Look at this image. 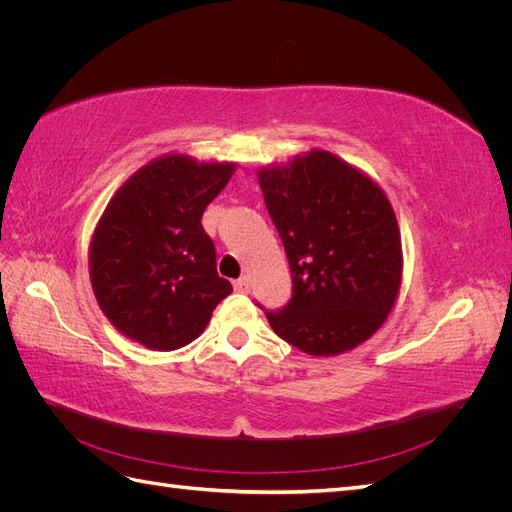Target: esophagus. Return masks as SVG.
Returning <instances> with one entry per match:
<instances>
[{"instance_id": "34e87169", "label": "esophagus", "mask_w": 512, "mask_h": 512, "mask_svg": "<svg viewBox=\"0 0 512 512\" xmlns=\"http://www.w3.org/2000/svg\"><path fill=\"white\" fill-rule=\"evenodd\" d=\"M235 290H237V292H247V290H250V277L241 275L239 280L235 282Z\"/></svg>"}]
</instances>
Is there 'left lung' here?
<instances>
[{
    "instance_id": "obj_1",
    "label": "left lung",
    "mask_w": 512,
    "mask_h": 512,
    "mask_svg": "<svg viewBox=\"0 0 512 512\" xmlns=\"http://www.w3.org/2000/svg\"><path fill=\"white\" fill-rule=\"evenodd\" d=\"M258 183L292 275L290 301L265 312L271 329L314 356L359 346L382 327L401 284L389 198L329 151L260 170Z\"/></svg>"
}]
</instances>
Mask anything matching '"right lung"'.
Segmentation results:
<instances>
[{
    "instance_id": "add662e5",
    "label": "right lung",
    "mask_w": 512,
    "mask_h": 512,
    "mask_svg": "<svg viewBox=\"0 0 512 512\" xmlns=\"http://www.w3.org/2000/svg\"><path fill=\"white\" fill-rule=\"evenodd\" d=\"M235 164L153 160L111 198L89 247L91 286L106 318L151 350H177L205 331L232 292L215 269L203 213Z\"/></svg>"
}]
</instances>
